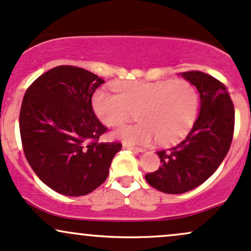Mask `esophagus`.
Returning a JSON list of instances; mask_svg holds the SVG:
<instances>
[{
  "mask_svg": "<svg viewBox=\"0 0 251 251\" xmlns=\"http://www.w3.org/2000/svg\"><path fill=\"white\" fill-rule=\"evenodd\" d=\"M123 149H125V150H131V151H134V152H143V151H144L143 149H140V148H134V146L127 145V144H124Z\"/></svg>",
  "mask_w": 251,
  "mask_h": 251,
  "instance_id": "esophagus-1",
  "label": "esophagus"
}]
</instances>
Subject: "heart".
Segmentation results:
<instances>
[{
	"label": "heart",
	"mask_w": 251,
	"mask_h": 251,
	"mask_svg": "<svg viewBox=\"0 0 251 251\" xmlns=\"http://www.w3.org/2000/svg\"><path fill=\"white\" fill-rule=\"evenodd\" d=\"M117 94L99 89L93 109L107 126H117L137 111L139 123L124 125L112 133L126 144L145 145L157 139L162 145L179 142L197 119L200 98L185 80L127 81L114 85Z\"/></svg>",
	"instance_id": "obj_1"
}]
</instances>
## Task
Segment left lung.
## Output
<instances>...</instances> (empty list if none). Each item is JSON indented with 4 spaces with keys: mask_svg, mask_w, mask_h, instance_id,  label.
<instances>
[{
    "mask_svg": "<svg viewBox=\"0 0 251 251\" xmlns=\"http://www.w3.org/2000/svg\"><path fill=\"white\" fill-rule=\"evenodd\" d=\"M180 75L200 93V114L179 144L157 152L159 169L145 175L150 185L171 195L188 192L214 175L229 151L235 126L234 103L223 83L200 71Z\"/></svg>",
    "mask_w": 251,
    "mask_h": 251,
    "instance_id": "8db88e82",
    "label": "left lung"
}]
</instances>
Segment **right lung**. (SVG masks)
Returning <instances> with one entry per match:
<instances>
[{"label": "right lung", "mask_w": 251, "mask_h": 251, "mask_svg": "<svg viewBox=\"0 0 251 251\" xmlns=\"http://www.w3.org/2000/svg\"><path fill=\"white\" fill-rule=\"evenodd\" d=\"M102 79L83 68L57 66L25 91L20 133L28 163L54 191L71 197L99 188L120 143H99L107 128L92 107Z\"/></svg>", "instance_id": "obj_1"}]
</instances>
